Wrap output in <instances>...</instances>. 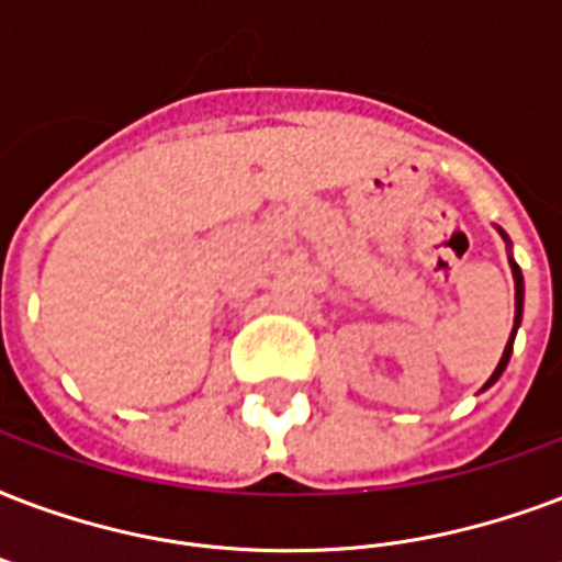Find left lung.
Segmentation results:
<instances>
[{
  "mask_svg": "<svg viewBox=\"0 0 562 562\" xmlns=\"http://www.w3.org/2000/svg\"><path fill=\"white\" fill-rule=\"evenodd\" d=\"M498 233L504 235V229H498ZM504 241L509 244L507 235H504ZM509 268H513V280H516V321H513V333H509V341H507V348H504V357H501L498 368L492 371V376L486 380V385H483V389H490V385L495 383L501 374H504V368H507V362H509V353H513V338H516V329H519V324H521V306H525V280H521L519 265L513 262V259H509Z\"/></svg>",
  "mask_w": 562,
  "mask_h": 562,
  "instance_id": "left-lung-1",
  "label": "left lung"
}]
</instances>
